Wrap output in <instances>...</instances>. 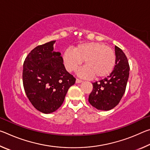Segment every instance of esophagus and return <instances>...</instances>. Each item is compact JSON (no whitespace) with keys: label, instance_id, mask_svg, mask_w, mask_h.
Masks as SVG:
<instances>
[{"label":"esophagus","instance_id":"esophagus-1","mask_svg":"<svg viewBox=\"0 0 150 150\" xmlns=\"http://www.w3.org/2000/svg\"><path fill=\"white\" fill-rule=\"evenodd\" d=\"M81 82H83L82 80L79 79H76V83H81Z\"/></svg>","mask_w":150,"mask_h":150}]
</instances>
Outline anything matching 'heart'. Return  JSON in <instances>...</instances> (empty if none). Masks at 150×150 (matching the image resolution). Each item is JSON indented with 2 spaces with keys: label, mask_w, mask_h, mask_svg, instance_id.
<instances>
[{
  "label": "heart",
  "mask_w": 150,
  "mask_h": 150,
  "mask_svg": "<svg viewBox=\"0 0 150 150\" xmlns=\"http://www.w3.org/2000/svg\"><path fill=\"white\" fill-rule=\"evenodd\" d=\"M63 63L69 71H74L82 65L84 67L79 74L81 77H105L112 71L116 64L113 50L100 43L88 42L78 45L74 49H67L63 56Z\"/></svg>",
  "instance_id": "obj_1"
}]
</instances>
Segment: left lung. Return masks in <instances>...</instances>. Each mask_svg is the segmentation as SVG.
<instances>
[{"label":"left lung","instance_id":"8db88e82","mask_svg":"<svg viewBox=\"0 0 150 150\" xmlns=\"http://www.w3.org/2000/svg\"><path fill=\"white\" fill-rule=\"evenodd\" d=\"M115 55L116 65L110 75L93 83V89L88 96V102L98 110L115 108L125 93L130 66L126 55L117 46H115Z\"/></svg>","mask_w":150,"mask_h":150}]
</instances>
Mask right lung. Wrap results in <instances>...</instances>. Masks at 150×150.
Returning a JSON list of instances; mask_svg holds the SVG:
<instances>
[{
	"mask_svg": "<svg viewBox=\"0 0 150 150\" xmlns=\"http://www.w3.org/2000/svg\"><path fill=\"white\" fill-rule=\"evenodd\" d=\"M55 41L38 45L29 53L23 65L22 80L30 103L44 114L59 108L76 79L66 71L59 52H54Z\"/></svg>",
	"mask_w": 150,
	"mask_h": 150,
	"instance_id": "add662e5",
	"label": "right lung"
}]
</instances>
